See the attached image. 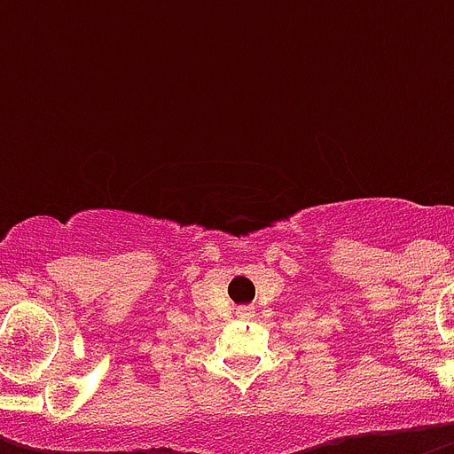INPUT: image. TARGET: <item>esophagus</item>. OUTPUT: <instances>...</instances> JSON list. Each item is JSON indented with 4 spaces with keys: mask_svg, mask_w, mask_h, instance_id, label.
<instances>
[{
    "mask_svg": "<svg viewBox=\"0 0 454 454\" xmlns=\"http://www.w3.org/2000/svg\"><path fill=\"white\" fill-rule=\"evenodd\" d=\"M235 313H238L240 317H252V313H254V310L249 309V306H240V309L235 310Z\"/></svg>",
    "mask_w": 454,
    "mask_h": 454,
    "instance_id": "esophagus-1",
    "label": "esophagus"
}]
</instances>
